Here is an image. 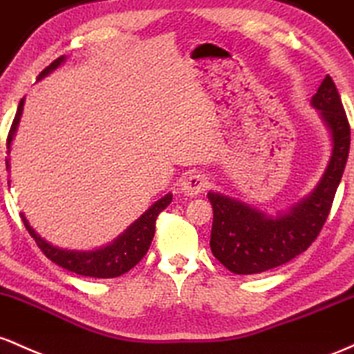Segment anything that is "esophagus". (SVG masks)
Wrapping results in <instances>:
<instances>
[{
  "mask_svg": "<svg viewBox=\"0 0 354 354\" xmlns=\"http://www.w3.org/2000/svg\"><path fill=\"white\" fill-rule=\"evenodd\" d=\"M180 187H182V192H184L185 196H189V197L198 196V194H202L205 189L209 187V178L205 177L204 174H198V172L189 174V176L182 180Z\"/></svg>",
  "mask_w": 354,
  "mask_h": 354,
  "instance_id": "34e87169",
  "label": "esophagus"
}]
</instances>
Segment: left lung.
<instances>
[{"mask_svg": "<svg viewBox=\"0 0 354 354\" xmlns=\"http://www.w3.org/2000/svg\"><path fill=\"white\" fill-rule=\"evenodd\" d=\"M311 102L321 110L333 137L331 162L311 197L286 216L272 219L239 201L221 194H207L214 209L210 251L229 271L259 274L289 263L317 239L331 212L336 189L346 167L351 130L343 102L329 75Z\"/></svg>", "mask_w": 354, "mask_h": 354, "instance_id": "1", "label": "left lung"}]
</instances>
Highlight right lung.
<instances>
[{
	"mask_svg": "<svg viewBox=\"0 0 354 354\" xmlns=\"http://www.w3.org/2000/svg\"><path fill=\"white\" fill-rule=\"evenodd\" d=\"M65 59V57H59L50 63L45 70L39 73V78L45 77L46 73H50L51 70H55L59 63ZM23 103L25 100L21 98L19 102L17 115H15V120L11 124L10 133H8V149H10L11 138H13L15 130L19 122L23 112ZM172 202V196H165L164 198L153 204L144 216L140 217L133 225H130V229L127 230L122 237H118L112 245H106L105 249H98V251L91 252H75V251H63V249L55 248L46 242L45 239L38 236L33 229L28 224L26 217L21 214V221L25 224V227L30 236L37 241L38 248L41 249V252L48 257L50 261H53L55 264L62 266L63 269H68L71 272H77L80 276H88V277H98V279H109V277H118L122 274L129 272L130 269L135 268L144 256L149 251L150 244H152L153 234H156V221L158 214L164 210L167 205Z\"/></svg>",
	"mask_w": 354,
	"mask_h": 354,
	"instance_id": "right-lung-1",
	"label": "right lung"
}]
</instances>
